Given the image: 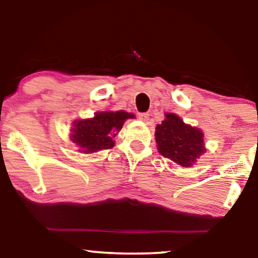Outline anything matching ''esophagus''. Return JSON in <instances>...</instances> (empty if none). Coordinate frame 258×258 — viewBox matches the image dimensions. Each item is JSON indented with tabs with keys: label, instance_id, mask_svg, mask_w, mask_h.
Here are the masks:
<instances>
[{
	"label": "esophagus",
	"instance_id": "34e87169",
	"mask_svg": "<svg viewBox=\"0 0 258 258\" xmlns=\"http://www.w3.org/2000/svg\"><path fill=\"white\" fill-rule=\"evenodd\" d=\"M139 118L141 119V121L147 122L148 119H149V112H140Z\"/></svg>",
	"mask_w": 258,
	"mask_h": 258
}]
</instances>
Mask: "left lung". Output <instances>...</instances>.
<instances>
[{"mask_svg":"<svg viewBox=\"0 0 258 258\" xmlns=\"http://www.w3.org/2000/svg\"><path fill=\"white\" fill-rule=\"evenodd\" d=\"M158 153L182 167L191 164L206 151L203 134L185 124L177 115L165 114V119L156 126Z\"/></svg>","mask_w":258,"mask_h":258,"instance_id":"obj_1","label":"left lung"}]
</instances>
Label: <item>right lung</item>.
I'll return each mask as SVG.
<instances>
[{"mask_svg": "<svg viewBox=\"0 0 258 258\" xmlns=\"http://www.w3.org/2000/svg\"><path fill=\"white\" fill-rule=\"evenodd\" d=\"M133 117V114L122 110L97 112L94 118L74 123L72 141L88 154L110 149L115 144L112 139L121 130L123 123L126 118Z\"/></svg>", "mask_w": 258, "mask_h": 258, "instance_id": "1", "label": "right lung"}]
</instances>
